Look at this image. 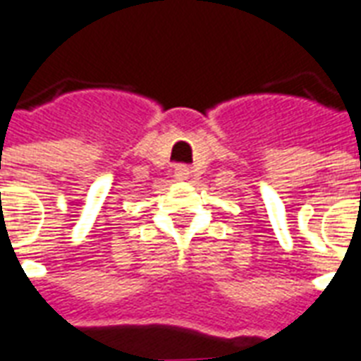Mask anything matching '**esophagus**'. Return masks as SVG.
Returning <instances> with one entry per match:
<instances>
[{
	"instance_id": "obj_1",
	"label": "esophagus",
	"mask_w": 361,
	"mask_h": 361,
	"mask_svg": "<svg viewBox=\"0 0 361 361\" xmlns=\"http://www.w3.org/2000/svg\"><path fill=\"white\" fill-rule=\"evenodd\" d=\"M190 176V169L186 165H176L175 167V178L176 180H186Z\"/></svg>"
}]
</instances>
